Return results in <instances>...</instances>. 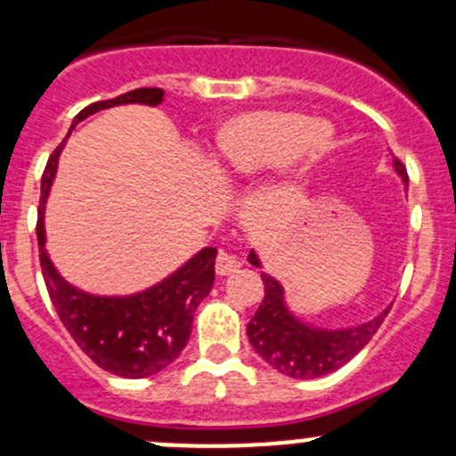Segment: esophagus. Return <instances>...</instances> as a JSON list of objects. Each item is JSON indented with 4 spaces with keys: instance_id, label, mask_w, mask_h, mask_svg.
Returning <instances> with one entry per match:
<instances>
[{
    "instance_id": "obj_1",
    "label": "esophagus",
    "mask_w": 456,
    "mask_h": 456,
    "mask_svg": "<svg viewBox=\"0 0 456 456\" xmlns=\"http://www.w3.org/2000/svg\"><path fill=\"white\" fill-rule=\"evenodd\" d=\"M238 266H240V260L233 254H227V251H220L218 257H216V273L218 275L236 273Z\"/></svg>"
}]
</instances>
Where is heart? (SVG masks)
<instances>
[{
    "label": "heart",
    "mask_w": 456,
    "mask_h": 456,
    "mask_svg": "<svg viewBox=\"0 0 456 456\" xmlns=\"http://www.w3.org/2000/svg\"><path fill=\"white\" fill-rule=\"evenodd\" d=\"M333 147V127L297 110H249L224 118L214 134L216 165L233 181L280 165L289 176L311 172Z\"/></svg>",
    "instance_id": "heart-1"
}]
</instances>
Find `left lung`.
Listing matches in <instances>:
<instances>
[{"instance_id":"1","label":"left lung","mask_w":456,"mask_h":456,"mask_svg":"<svg viewBox=\"0 0 456 456\" xmlns=\"http://www.w3.org/2000/svg\"><path fill=\"white\" fill-rule=\"evenodd\" d=\"M393 165L395 172L408 185V174L402 160L395 159ZM249 262L262 269L254 249L249 251ZM260 275L265 282V300L247 324V335L257 355L271 369L293 379H315L342 369L370 342L390 311L388 306L372 320L348 329H320L291 314L284 300L282 284L273 275L265 271Z\"/></svg>"}]
</instances>
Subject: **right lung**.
I'll list each match as a JSON object with an SVG mask.
<instances>
[{"mask_svg": "<svg viewBox=\"0 0 456 456\" xmlns=\"http://www.w3.org/2000/svg\"><path fill=\"white\" fill-rule=\"evenodd\" d=\"M163 96L165 92L160 87H139L117 99L92 103L77 114L70 132L77 123L99 110L126 103L159 105ZM66 139L53 151L41 176L37 240L48 296L68 333L96 366L130 379L156 375L167 369L185 348L196 309L214 287V262L218 251L214 247H205L172 275L132 296H92L72 287L48 257L44 229L45 199L53 187L57 160Z\"/></svg>", "mask_w": 456, "mask_h": 456, "instance_id": "add662e5", "label": "right lung"}]
</instances>
